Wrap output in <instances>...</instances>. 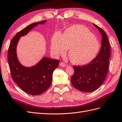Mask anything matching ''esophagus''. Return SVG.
<instances>
[{"label": "esophagus", "mask_w": 122, "mask_h": 122, "mask_svg": "<svg viewBox=\"0 0 122 122\" xmlns=\"http://www.w3.org/2000/svg\"><path fill=\"white\" fill-rule=\"evenodd\" d=\"M59 65H60V66H61V67H65V66H66V65L64 63H63V62H60V64H59Z\"/></svg>", "instance_id": "esophagus-1"}]
</instances>
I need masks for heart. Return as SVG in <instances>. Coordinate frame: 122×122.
Here are the masks:
<instances>
[{
	"label": "heart",
	"mask_w": 122,
	"mask_h": 122,
	"mask_svg": "<svg viewBox=\"0 0 122 122\" xmlns=\"http://www.w3.org/2000/svg\"><path fill=\"white\" fill-rule=\"evenodd\" d=\"M100 46L96 37L84 26L75 25L63 35L55 34L51 41V50L56 57L64 55L69 48L68 57L73 64L86 65L96 58Z\"/></svg>",
	"instance_id": "heart-1"
}]
</instances>
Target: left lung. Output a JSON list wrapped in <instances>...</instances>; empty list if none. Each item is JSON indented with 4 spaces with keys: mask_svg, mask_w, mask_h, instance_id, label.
I'll return each mask as SVG.
<instances>
[{
    "mask_svg": "<svg viewBox=\"0 0 122 122\" xmlns=\"http://www.w3.org/2000/svg\"><path fill=\"white\" fill-rule=\"evenodd\" d=\"M93 24L102 35V46L99 53L89 64L74 66V74L71 78L72 86L85 92L95 91L102 84L108 70L110 57V47L107 34L98 25Z\"/></svg>",
    "mask_w": 122,
    "mask_h": 122,
    "instance_id": "obj_1",
    "label": "left lung"
}]
</instances>
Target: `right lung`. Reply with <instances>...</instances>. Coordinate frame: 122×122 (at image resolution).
<instances>
[{
    "label": "right lung",
    "instance_id": "right-lung-1",
    "mask_svg": "<svg viewBox=\"0 0 122 122\" xmlns=\"http://www.w3.org/2000/svg\"><path fill=\"white\" fill-rule=\"evenodd\" d=\"M43 20L30 24L22 29L13 38L8 51V61L13 80L24 92L36 96L43 93L50 87L55 69L59 61L44 57L35 65L24 66L19 62L17 55V46L21 37L25 36L38 24H43Z\"/></svg>",
    "mask_w": 122,
    "mask_h": 122
}]
</instances>
